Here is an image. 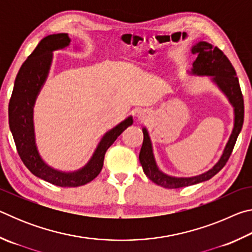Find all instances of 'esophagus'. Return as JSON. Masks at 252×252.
I'll return each instance as SVG.
<instances>
[{
  "label": "esophagus",
  "instance_id": "1",
  "mask_svg": "<svg viewBox=\"0 0 252 252\" xmlns=\"http://www.w3.org/2000/svg\"><path fill=\"white\" fill-rule=\"evenodd\" d=\"M151 116V112L149 110H139L138 113H136V118L140 121H147Z\"/></svg>",
  "mask_w": 252,
  "mask_h": 252
}]
</instances>
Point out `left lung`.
<instances>
[{"instance_id": "8db88e82", "label": "left lung", "mask_w": 252, "mask_h": 252, "mask_svg": "<svg viewBox=\"0 0 252 252\" xmlns=\"http://www.w3.org/2000/svg\"><path fill=\"white\" fill-rule=\"evenodd\" d=\"M191 53L197 54V59L193 62L192 69L188 73L194 76H209L211 82L223 93L233 108V127L222 155L211 169L194 177H173L161 171L158 167L151 138L147 127L143 126V143L139 155L140 163L142 165L144 174L151 181L167 189H177V188L197 185L216 176L227 163L244 125V97H242L237 73L228 58L222 51L217 46H212L206 41H199L192 45Z\"/></svg>"}]
</instances>
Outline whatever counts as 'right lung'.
I'll use <instances>...</instances> for the list:
<instances>
[{"label": "right lung", "mask_w": 252, "mask_h": 252, "mask_svg": "<svg viewBox=\"0 0 252 252\" xmlns=\"http://www.w3.org/2000/svg\"><path fill=\"white\" fill-rule=\"evenodd\" d=\"M67 33L50 34L29 55L16 75L13 92L8 103V125L13 135L19 156L34 176L59 187L74 188L84 186L97 177L103 167L104 155L117 138L127 126H132V116L126 118L105 132L94 152L85 165L75 171H61L51 167L41 157L35 141L34 105L43 88L52 65L53 52L70 45ZM75 49H79L76 46Z\"/></svg>", "instance_id": "1"}]
</instances>
